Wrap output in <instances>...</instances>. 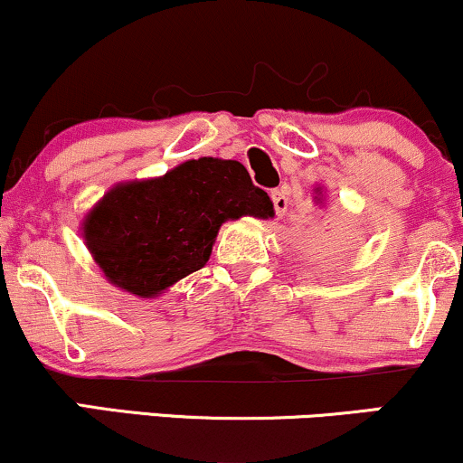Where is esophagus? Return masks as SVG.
<instances>
[{
    "label": "esophagus",
    "instance_id": "esophagus-1",
    "mask_svg": "<svg viewBox=\"0 0 463 463\" xmlns=\"http://www.w3.org/2000/svg\"><path fill=\"white\" fill-rule=\"evenodd\" d=\"M272 202H274L276 215H285L287 206H289V198H287V189L285 187L274 189L272 191Z\"/></svg>",
    "mask_w": 463,
    "mask_h": 463
}]
</instances>
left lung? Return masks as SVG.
<instances>
[{
  "label": "left lung",
  "mask_w": 463,
  "mask_h": 463,
  "mask_svg": "<svg viewBox=\"0 0 463 463\" xmlns=\"http://www.w3.org/2000/svg\"><path fill=\"white\" fill-rule=\"evenodd\" d=\"M313 194H316V195H313V200H316V204H324V189L322 187H316V189H313Z\"/></svg>",
  "instance_id": "8db88e82"
}]
</instances>
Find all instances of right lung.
<instances>
[{
    "label": "right lung",
    "instance_id": "1",
    "mask_svg": "<svg viewBox=\"0 0 463 463\" xmlns=\"http://www.w3.org/2000/svg\"><path fill=\"white\" fill-rule=\"evenodd\" d=\"M274 217L239 161L202 156L158 178L117 183L84 215L80 232L110 285L156 298L206 265L228 220Z\"/></svg>",
    "mask_w": 463,
    "mask_h": 463
}]
</instances>
